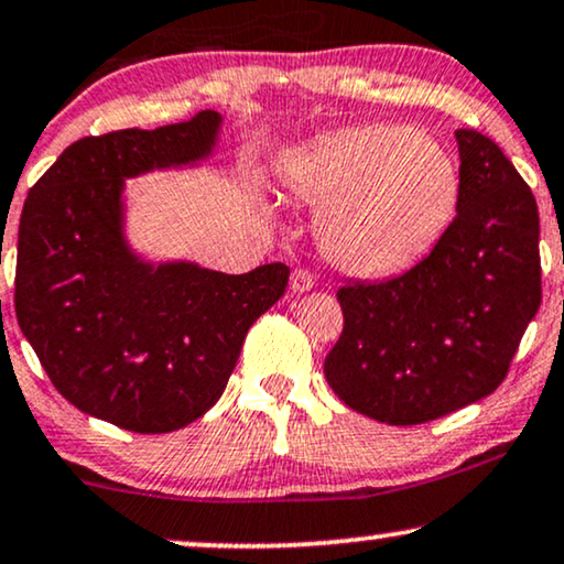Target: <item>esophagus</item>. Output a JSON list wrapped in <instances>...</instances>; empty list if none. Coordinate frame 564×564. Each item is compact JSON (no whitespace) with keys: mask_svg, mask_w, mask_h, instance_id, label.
<instances>
[{"mask_svg":"<svg viewBox=\"0 0 564 564\" xmlns=\"http://www.w3.org/2000/svg\"><path fill=\"white\" fill-rule=\"evenodd\" d=\"M313 284H316V276H313L308 269H303V267L295 269L290 276L292 292H308V290H313Z\"/></svg>","mask_w":564,"mask_h":564,"instance_id":"1","label":"esophagus"}]
</instances>
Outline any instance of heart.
I'll return each mask as SVG.
<instances>
[{
    "label": "heart",
    "mask_w": 564,
    "mask_h": 564,
    "mask_svg": "<svg viewBox=\"0 0 564 564\" xmlns=\"http://www.w3.org/2000/svg\"><path fill=\"white\" fill-rule=\"evenodd\" d=\"M282 184L321 204L318 243L336 267L397 274L420 261L456 209L458 173L435 139L397 123L336 131L288 155Z\"/></svg>",
    "instance_id": "b5f03b06"
}]
</instances>
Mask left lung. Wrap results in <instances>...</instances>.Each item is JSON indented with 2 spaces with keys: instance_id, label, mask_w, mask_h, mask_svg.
<instances>
[{
  "instance_id": "1",
  "label": "left lung",
  "mask_w": 564,
  "mask_h": 564,
  "mask_svg": "<svg viewBox=\"0 0 564 564\" xmlns=\"http://www.w3.org/2000/svg\"><path fill=\"white\" fill-rule=\"evenodd\" d=\"M456 217L425 259L336 292L345 328L324 376L349 409L422 425L502 383L541 303L539 209L492 139L458 129Z\"/></svg>"
}]
</instances>
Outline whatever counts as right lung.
<instances>
[{
    "label": "right lung",
    "instance_id": "add662e5",
    "mask_svg": "<svg viewBox=\"0 0 564 564\" xmlns=\"http://www.w3.org/2000/svg\"><path fill=\"white\" fill-rule=\"evenodd\" d=\"M219 121L199 111L77 139L20 215L18 324L69 404L129 433H173L215 406L248 328L288 288L284 264L248 274L155 267L123 240V178L207 158Z\"/></svg>",
    "mask_w": 564,
    "mask_h": 564
}]
</instances>
